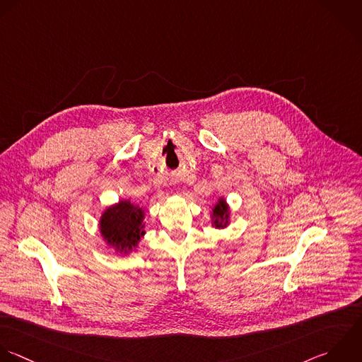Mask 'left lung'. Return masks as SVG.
<instances>
[{
  "instance_id": "obj_1",
  "label": "left lung",
  "mask_w": 362,
  "mask_h": 362,
  "mask_svg": "<svg viewBox=\"0 0 362 362\" xmlns=\"http://www.w3.org/2000/svg\"><path fill=\"white\" fill-rule=\"evenodd\" d=\"M228 218V207L226 204L224 200H218V204L214 207L213 210V221H214V226L217 228L226 226L227 223H224L226 220Z\"/></svg>"
}]
</instances>
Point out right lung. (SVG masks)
Listing matches in <instances>:
<instances>
[{
  "label": "right lung",
  "instance_id": "1",
  "mask_svg": "<svg viewBox=\"0 0 362 362\" xmlns=\"http://www.w3.org/2000/svg\"><path fill=\"white\" fill-rule=\"evenodd\" d=\"M144 211L129 202H119L101 217L100 230L108 244L122 250L136 247L144 231Z\"/></svg>",
  "mask_w": 362,
  "mask_h": 362
}]
</instances>
